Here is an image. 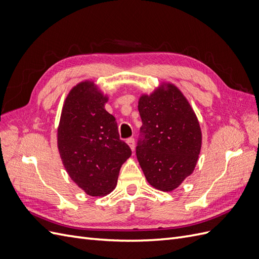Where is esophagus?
<instances>
[{
    "mask_svg": "<svg viewBox=\"0 0 259 259\" xmlns=\"http://www.w3.org/2000/svg\"><path fill=\"white\" fill-rule=\"evenodd\" d=\"M126 143H127V145L130 146L131 150L134 151V150H135V139H134V138H130V139H127Z\"/></svg>",
    "mask_w": 259,
    "mask_h": 259,
    "instance_id": "obj_1",
    "label": "esophagus"
}]
</instances>
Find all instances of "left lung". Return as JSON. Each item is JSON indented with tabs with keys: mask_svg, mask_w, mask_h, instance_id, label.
Here are the masks:
<instances>
[{
	"mask_svg": "<svg viewBox=\"0 0 259 259\" xmlns=\"http://www.w3.org/2000/svg\"><path fill=\"white\" fill-rule=\"evenodd\" d=\"M138 111L144 138L136 154L147 182L173 191L192 174L202 146V132L189 101L177 86L162 82L150 95L143 94Z\"/></svg>",
	"mask_w": 259,
	"mask_h": 259,
	"instance_id": "left-lung-1",
	"label": "left lung"
}]
</instances>
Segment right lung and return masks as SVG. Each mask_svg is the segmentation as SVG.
<instances>
[{
	"label": "right lung",
	"mask_w": 259,
	"mask_h": 259,
	"mask_svg": "<svg viewBox=\"0 0 259 259\" xmlns=\"http://www.w3.org/2000/svg\"><path fill=\"white\" fill-rule=\"evenodd\" d=\"M108 99L94 81L77 83L65 99L57 128L68 175L92 197L113 191L122 164L132 154L120 139L115 117L106 111Z\"/></svg>",
	"instance_id": "add662e5"
}]
</instances>
